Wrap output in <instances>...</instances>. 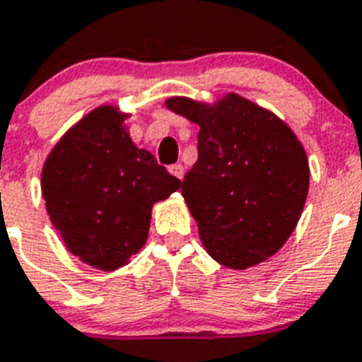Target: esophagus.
<instances>
[{"label": "esophagus", "mask_w": 362, "mask_h": 362, "mask_svg": "<svg viewBox=\"0 0 362 362\" xmlns=\"http://www.w3.org/2000/svg\"><path fill=\"white\" fill-rule=\"evenodd\" d=\"M170 174H174L175 177L177 179H181V181H183V177H185V168H183V164H172V166H170Z\"/></svg>", "instance_id": "1"}]
</instances>
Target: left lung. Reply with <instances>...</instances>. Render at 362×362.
Here are the masks:
<instances>
[{"mask_svg": "<svg viewBox=\"0 0 362 362\" xmlns=\"http://www.w3.org/2000/svg\"><path fill=\"white\" fill-rule=\"evenodd\" d=\"M166 107L199 125L181 194L209 255L244 270L279 252L309 190V160L291 127L238 94L214 105L170 98Z\"/></svg>", "mask_w": 362, "mask_h": 362, "instance_id": "8db88e82", "label": "left lung"}]
</instances>
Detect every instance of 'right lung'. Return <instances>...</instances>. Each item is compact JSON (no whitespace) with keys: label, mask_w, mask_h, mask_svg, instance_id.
<instances>
[{"label":"right lung","mask_w":362,"mask_h":362,"mask_svg":"<svg viewBox=\"0 0 362 362\" xmlns=\"http://www.w3.org/2000/svg\"><path fill=\"white\" fill-rule=\"evenodd\" d=\"M116 107L103 105L77 122L42 168L47 214L74 255L116 270L146 244L153 203L181 181L131 142Z\"/></svg>","instance_id":"right-lung-1"}]
</instances>
